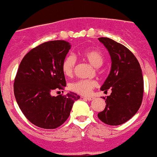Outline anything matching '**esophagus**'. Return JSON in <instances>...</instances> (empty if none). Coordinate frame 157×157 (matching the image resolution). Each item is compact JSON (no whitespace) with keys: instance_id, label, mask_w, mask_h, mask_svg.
<instances>
[{"instance_id":"esophagus-1","label":"esophagus","mask_w":157,"mask_h":157,"mask_svg":"<svg viewBox=\"0 0 157 157\" xmlns=\"http://www.w3.org/2000/svg\"><path fill=\"white\" fill-rule=\"evenodd\" d=\"M82 98L86 100H88V101H91V100L94 99V97H82Z\"/></svg>"}]
</instances>
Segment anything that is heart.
<instances>
[{
    "label": "heart",
    "mask_w": 157,
    "mask_h": 157,
    "mask_svg": "<svg viewBox=\"0 0 157 157\" xmlns=\"http://www.w3.org/2000/svg\"><path fill=\"white\" fill-rule=\"evenodd\" d=\"M78 55L82 59L88 61L95 67H100L103 63V55L97 49H85L79 52ZM75 64H76V60L73 56L69 55L64 58L61 64V69L66 76L70 77L72 75ZM96 86H97L96 81L92 80H80L71 82L69 85V88L74 92L86 96L90 94L92 89Z\"/></svg>",
    "instance_id": "1"
}]
</instances>
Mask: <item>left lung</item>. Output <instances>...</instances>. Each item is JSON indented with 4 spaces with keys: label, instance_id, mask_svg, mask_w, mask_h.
Returning a JSON list of instances; mask_svg holds the SVG:
<instances>
[{
    "label": "left lung",
    "instance_id": "obj_1",
    "mask_svg": "<svg viewBox=\"0 0 157 157\" xmlns=\"http://www.w3.org/2000/svg\"><path fill=\"white\" fill-rule=\"evenodd\" d=\"M111 58V69L101 90L110 88L105 99L106 106L98 113L105 124L118 126L136 114L143 101V77L140 66L132 52L125 46L107 37L99 38Z\"/></svg>",
    "mask_w": 157,
    "mask_h": 157
}]
</instances>
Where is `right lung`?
<instances>
[{
  "label": "right lung",
  "instance_id": "1",
  "mask_svg": "<svg viewBox=\"0 0 157 157\" xmlns=\"http://www.w3.org/2000/svg\"><path fill=\"white\" fill-rule=\"evenodd\" d=\"M71 45L50 41L30 50L19 66L14 82V97L24 116L38 127L56 129L69 118L80 96L73 92L52 97L67 86L61 64Z\"/></svg>",
  "mask_w": 157,
  "mask_h": 157
}]
</instances>
